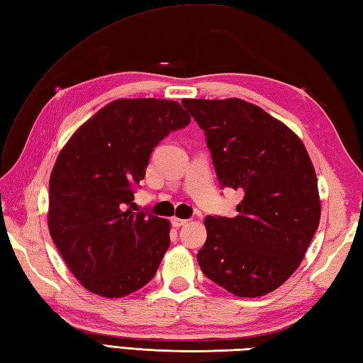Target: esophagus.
I'll list each match as a JSON object with an SVG mask.
<instances>
[{
	"mask_svg": "<svg viewBox=\"0 0 363 363\" xmlns=\"http://www.w3.org/2000/svg\"><path fill=\"white\" fill-rule=\"evenodd\" d=\"M189 223V220H182V218H172V224L174 225V227H181V225H184V224H187Z\"/></svg>",
	"mask_w": 363,
	"mask_h": 363,
	"instance_id": "34e87169",
	"label": "esophagus"
}]
</instances>
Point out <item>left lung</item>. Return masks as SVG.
Here are the masks:
<instances>
[{
	"mask_svg": "<svg viewBox=\"0 0 363 363\" xmlns=\"http://www.w3.org/2000/svg\"><path fill=\"white\" fill-rule=\"evenodd\" d=\"M206 133L221 189L240 190L237 216H207L201 271L238 297H261L296 272L320 223L317 176L288 126L241 99H184Z\"/></svg>",
	"mask_w": 363,
	"mask_h": 363,
	"instance_id": "1",
	"label": "left lung"
}]
</instances>
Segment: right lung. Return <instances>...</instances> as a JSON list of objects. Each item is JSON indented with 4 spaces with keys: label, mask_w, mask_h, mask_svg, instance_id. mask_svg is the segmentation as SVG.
I'll return each instance as SVG.
<instances>
[{
    "label": "right lung",
    "mask_w": 363,
    "mask_h": 363,
    "mask_svg": "<svg viewBox=\"0 0 363 363\" xmlns=\"http://www.w3.org/2000/svg\"><path fill=\"white\" fill-rule=\"evenodd\" d=\"M189 123L173 100L119 99L60 151L49 179L48 225L83 288L119 298L155 277L170 246V223L133 212L134 189L157 143Z\"/></svg>",
    "instance_id": "obj_1"
}]
</instances>
